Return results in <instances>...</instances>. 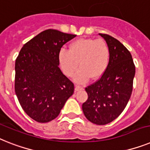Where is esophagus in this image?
Segmentation results:
<instances>
[{"label":"esophagus","mask_w":150,"mask_h":150,"mask_svg":"<svg viewBox=\"0 0 150 150\" xmlns=\"http://www.w3.org/2000/svg\"><path fill=\"white\" fill-rule=\"evenodd\" d=\"M83 90L82 86H79V85H76V86H75V90H76V91H80V90Z\"/></svg>","instance_id":"esophagus-1"}]
</instances>
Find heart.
<instances>
[{
	"instance_id": "obj_1",
	"label": "heart",
	"mask_w": 150,
	"mask_h": 150,
	"mask_svg": "<svg viewBox=\"0 0 150 150\" xmlns=\"http://www.w3.org/2000/svg\"><path fill=\"white\" fill-rule=\"evenodd\" d=\"M59 62L64 74L71 76L78 67L74 80L85 82L89 77L97 79L102 76L108 66L110 48L102 39L82 38L70 44L69 50L61 49L59 52Z\"/></svg>"
}]
</instances>
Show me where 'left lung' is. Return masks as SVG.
<instances>
[{"label":"left lung","mask_w":150,"mask_h":150,"mask_svg":"<svg viewBox=\"0 0 150 150\" xmlns=\"http://www.w3.org/2000/svg\"><path fill=\"white\" fill-rule=\"evenodd\" d=\"M99 34L110 48V60L101 77L85 89L88 99L82 109L89 121L105 125L117 119L127 106L133 91L135 65L130 52L118 40Z\"/></svg>","instance_id":"obj_1"}]
</instances>
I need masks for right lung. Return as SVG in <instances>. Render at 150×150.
I'll return each mask as SVG.
<instances>
[{
  "mask_svg": "<svg viewBox=\"0 0 150 150\" xmlns=\"http://www.w3.org/2000/svg\"><path fill=\"white\" fill-rule=\"evenodd\" d=\"M76 35L48 29L27 42L15 62L14 89L20 104L33 120L47 122L60 114L74 85L59 68V52Z\"/></svg>",
  "mask_w": 150,
  "mask_h": 150,
  "instance_id": "right-lung-1",
  "label": "right lung"
}]
</instances>
